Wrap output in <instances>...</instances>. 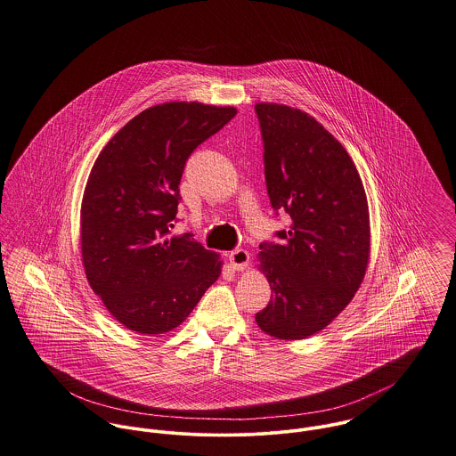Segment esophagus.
<instances>
[{
    "label": "esophagus",
    "instance_id": "34e87169",
    "mask_svg": "<svg viewBox=\"0 0 456 456\" xmlns=\"http://www.w3.org/2000/svg\"><path fill=\"white\" fill-rule=\"evenodd\" d=\"M229 262H231V265H232L236 271H245L246 267H248V264H249V253H248L246 249L238 248V249L231 251Z\"/></svg>",
    "mask_w": 456,
    "mask_h": 456
}]
</instances>
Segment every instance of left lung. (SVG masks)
I'll return each instance as SVG.
<instances>
[{"label":"left lung","instance_id":"8db88e82","mask_svg":"<svg viewBox=\"0 0 456 456\" xmlns=\"http://www.w3.org/2000/svg\"><path fill=\"white\" fill-rule=\"evenodd\" d=\"M271 205L288 231L260 245L271 302L255 314L262 331L302 340L326 328L352 300L370 258V215L361 176L314 118L288 105L256 104Z\"/></svg>","mask_w":456,"mask_h":456}]
</instances>
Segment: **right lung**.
<instances>
[{
	"instance_id": "right-lung-1",
	"label": "right lung",
	"mask_w": 456,
	"mask_h": 456,
	"mask_svg": "<svg viewBox=\"0 0 456 456\" xmlns=\"http://www.w3.org/2000/svg\"><path fill=\"white\" fill-rule=\"evenodd\" d=\"M234 107L168 102L142 110L99 154L81 205L86 280L107 311L143 335L176 328L220 276L218 255L172 236L180 178Z\"/></svg>"
}]
</instances>
